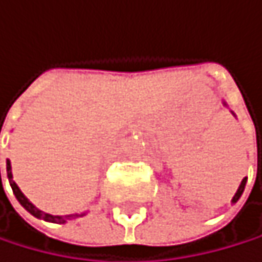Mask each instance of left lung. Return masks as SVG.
Listing matches in <instances>:
<instances>
[{"label": "left lung", "instance_id": "1", "mask_svg": "<svg viewBox=\"0 0 262 262\" xmlns=\"http://www.w3.org/2000/svg\"><path fill=\"white\" fill-rule=\"evenodd\" d=\"M245 183H247V178H244V180H242V183H241V186H239V189H237L236 195L233 197V203H236V202L241 199V195H242V192H244V189H245Z\"/></svg>", "mask_w": 262, "mask_h": 262}]
</instances>
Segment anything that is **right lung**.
<instances>
[{
	"label": "right lung",
	"instance_id": "obj_1",
	"mask_svg": "<svg viewBox=\"0 0 262 262\" xmlns=\"http://www.w3.org/2000/svg\"><path fill=\"white\" fill-rule=\"evenodd\" d=\"M7 177H9V183H10V187H12V190H14V195L17 197V200L20 202V205L26 209V211H29L32 215H35V217H38V219H43V220H47V222H53V224H65V220L67 219H75V217H79V214H72V215H65V217H62V215H51V214H47V212H43V211H40V209H37L25 195L21 193V190L18 189V186L12 181V172H10V162L7 161ZM0 181H1V173H0ZM81 215H84V214H81Z\"/></svg>",
	"mask_w": 262,
	"mask_h": 262
}]
</instances>
